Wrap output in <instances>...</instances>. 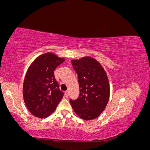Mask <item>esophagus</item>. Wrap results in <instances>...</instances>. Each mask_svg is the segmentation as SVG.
I'll list each match as a JSON object with an SVG mask.
<instances>
[{
	"label": "esophagus",
	"mask_w": 150,
	"mask_h": 150,
	"mask_svg": "<svg viewBox=\"0 0 150 150\" xmlns=\"http://www.w3.org/2000/svg\"><path fill=\"white\" fill-rule=\"evenodd\" d=\"M64 94H65V96H66V98H67L68 96H69V91H66Z\"/></svg>",
	"instance_id": "esophagus-1"
}]
</instances>
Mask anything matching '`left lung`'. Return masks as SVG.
Wrapping results in <instances>:
<instances>
[{"mask_svg": "<svg viewBox=\"0 0 150 150\" xmlns=\"http://www.w3.org/2000/svg\"><path fill=\"white\" fill-rule=\"evenodd\" d=\"M71 62L78 75L80 94L76 100L71 99V105L81 119L94 120L105 110L110 98L107 74L100 63L90 56Z\"/></svg>", "mask_w": 150, "mask_h": 150, "instance_id": "8db88e82", "label": "left lung"}]
</instances>
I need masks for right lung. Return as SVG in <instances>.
<instances>
[{"label":"right lung","instance_id":"1","mask_svg":"<svg viewBox=\"0 0 150 150\" xmlns=\"http://www.w3.org/2000/svg\"><path fill=\"white\" fill-rule=\"evenodd\" d=\"M65 61L51 52L41 54L31 63L23 84V98L32 115L46 118L55 111L64 93L59 89L54 70Z\"/></svg>","mask_w":150,"mask_h":150}]
</instances>
